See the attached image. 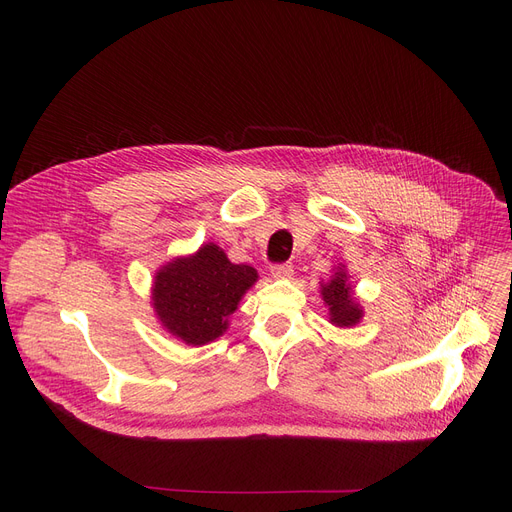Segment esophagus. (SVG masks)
<instances>
[{
    "label": "esophagus",
    "instance_id": "obj_1",
    "mask_svg": "<svg viewBox=\"0 0 512 512\" xmlns=\"http://www.w3.org/2000/svg\"><path fill=\"white\" fill-rule=\"evenodd\" d=\"M294 274V270H292V265H274L272 267V276L276 278V280H288L290 276Z\"/></svg>",
    "mask_w": 512,
    "mask_h": 512
}]
</instances>
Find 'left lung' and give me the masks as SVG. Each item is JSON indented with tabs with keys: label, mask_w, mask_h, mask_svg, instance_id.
I'll return each mask as SVG.
<instances>
[{
	"label": "left lung",
	"mask_w": 512,
	"mask_h": 512,
	"mask_svg": "<svg viewBox=\"0 0 512 512\" xmlns=\"http://www.w3.org/2000/svg\"><path fill=\"white\" fill-rule=\"evenodd\" d=\"M319 294L328 307V319L336 328H355L363 319L365 311L355 294V286L348 276L344 263L332 267L330 280L319 282Z\"/></svg>",
	"instance_id": "1"
}]
</instances>
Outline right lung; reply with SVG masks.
Masks as SVG:
<instances>
[{"label": "right lung", "instance_id": "obj_1", "mask_svg": "<svg viewBox=\"0 0 512 512\" xmlns=\"http://www.w3.org/2000/svg\"><path fill=\"white\" fill-rule=\"evenodd\" d=\"M257 280L255 267L236 265L215 242H203L195 253L159 265L151 307L170 336L203 346L228 330L230 315Z\"/></svg>", "mask_w": 512, "mask_h": 512}]
</instances>
